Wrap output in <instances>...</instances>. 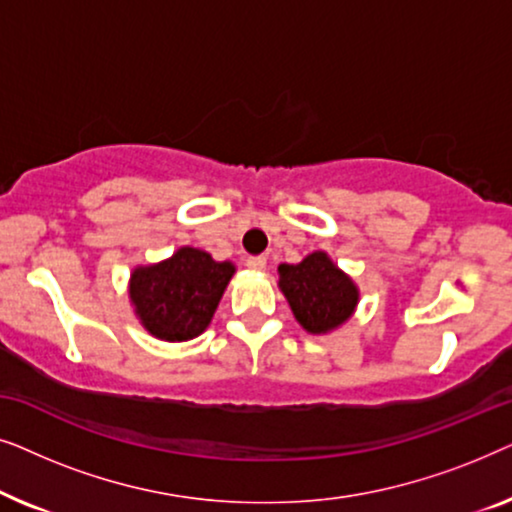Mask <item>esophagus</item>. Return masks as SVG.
Segmentation results:
<instances>
[{"label": "esophagus", "instance_id": "obj_1", "mask_svg": "<svg viewBox=\"0 0 512 512\" xmlns=\"http://www.w3.org/2000/svg\"><path fill=\"white\" fill-rule=\"evenodd\" d=\"M247 265L251 270H265V268H268V258H265V256H249Z\"/></svg>", "mask_w": 512, "mask_h": 512}]
</instances>
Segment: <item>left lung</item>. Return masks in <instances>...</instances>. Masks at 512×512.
<instances>
[{"instance_id": "1", "label": "left lung", "mask_w": 512, "mask_h": 512, "mask_svg": "<svg viewBox=\"0 0 512 512\" xmlns=\"http://www.w3.org/2000/svg\"><path fill=\"white\" fill-rule=\"evenodd\" d=\"M279 291L307 333L328 335L354 317L361 291L326 251H312L300 263L277 268Z\"/></svg>"}]
</instances>
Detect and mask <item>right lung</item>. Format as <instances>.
Listing matches in <instances>:
<instances>
[{"label":"right lung","instance_id":"right-lung-1","mask_svg":"<svg viewBox=\"0 0 512 512\" xmlns=\"http://www.w3.org/2000/svg\"><path fill=\"white\" fill-rule=\"evenodd\" d=\"M235 263L214 261L195 247H179L170 258L137 265L130 272L128 296L144 331L165 342L198 338L212 324Z\"/></svg>","mask_w":512,"mask_h":512}]
</instances>
